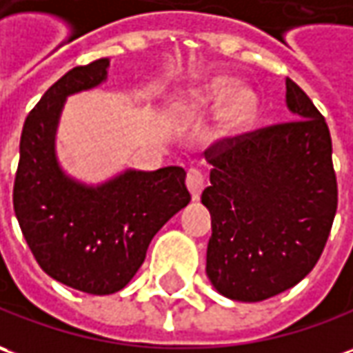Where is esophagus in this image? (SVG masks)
<instances>
[{
    "instance_id": "obj_1",
    "label": "esophagus",
    "mask_w": 353,
    "mask_h": 353,
    "mask_svg": "<svg viewBox=\"0 0 353 353\" xmlns=\"http://www.w3.org/2000/svg\"><path fill=\"white\" fill-rule=\"evenodd\" d=\"M203 187H205V176H203V172L196 170V168H191L187 172V189H189V193L193 196V201H199V196L203 193Z\"/></svg>"
}]
</instances>
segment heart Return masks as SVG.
Returning <instances> with one entry per match:
<instances>
[{"label":"heart","mask_w":353,"mask_h":353,"mask_svg":"<svg viewBox=\"0 0 353 353\" xmlns=\"http://www.w3.org/2000/svg\"><path fill=\"white\" fill-rule=\"evenodd\" d=\"M214 110V137L218 141H232L247 133L257 121L259 96L251 86L237 85L234 77H212L189 90L177 114L189 119L207 116Z\"/></svg>","instance_id":"obj_1"}]
</instances>
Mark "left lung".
I'll return each mask as SVG.
<instances>
[{
    "label": "left lung",
    "mask_w": 353,
    "mask_h": 353,
    "mask_svg": "<svg viewBox=\"0 0 353 353\" xmlns=\"http://www.w3.org/2000/svg\"><path fill=\"white\" fill-rule=\"evenodd\" d=\"M294 121L222 141L205 152L210 185L207 276L234 301H263L317 265L336 214L332 141L325 117L286 79Z\"/></svg>",
    "instance_id": "left-lung-1"
}]
</instances>
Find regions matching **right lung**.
I'll return each instance as SVG.
<instances>
[{"label": "right lung", "mask_w": 353, "mask_h": 353, "mask_svg": "<svg viewBox=\"0 0 353 353\" xmlns=\"http://www.w3.org/2000/svg\"><path fill=\"white\" fill-rule=\"evenodd\" d=\"M108 67V57L75 67L46 90L23 127L13 189L17 220L38 265L92 296L125 288L158 230L191 201L179 166L127 168L96 185L63 170L56 137L65 100L106 83Z\"/></svg>", "instance_id": "right-lung-1"}]
</instances>
